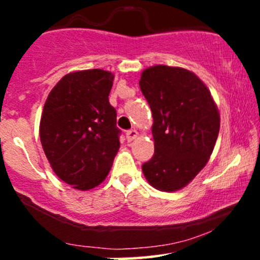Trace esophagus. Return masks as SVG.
I'll use <instances>...</instances> for the list:
<instances>
[{
  "label": "esophagus",
  "instance_id": "esophagus-1",
  "mask_svg": "<svg viewBox=\"0 0 260 260\" xmlns=\"http://www.w3.org/2000/svg\"><path fill=\"white\" fill-rule=\"evenodd\" d=\"M137 137H138V132H137L136 129H129V131H127L126 138H127L128 142H132V140L136 139Z\"/></svg>",
  "mask_w": 260,
  "mask_h": 260
}]
</instances>
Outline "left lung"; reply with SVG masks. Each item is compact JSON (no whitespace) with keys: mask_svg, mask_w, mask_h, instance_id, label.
Here are the masks:
<instances>
[{"mask_svg":"<svg viewBox=\"0 0 260 260\" xmlns=\"http://www.w3.org/2000/svg\"><path fill=\"white\" fill-rule=\"evenodd\" d=\"M139 86L153 112L155 142L143 174L156 189L178 190L207 165L219 136V110L204 83L184 68L149 67Z\"/></svg>","mask_w":260,"mask_h":260,"instance_id":"obj_1","label":"left lung"}]
</instances>
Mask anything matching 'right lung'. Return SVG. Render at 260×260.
<instances>
[{
	"mask_svg": "<svg viewBox=\"0 0 260 260\" xmlns=\"http://www.w3.org/2000/svg\"><path fill=\"white\" fill-rule=\"evenodd\" d=\"M113 74H66L50 91L40 120L41 145L56 175L80 190L99 186L120 149L121 129L109 94Z\"/></svg>",
	"mask_w": 260,
	"mask_h": 260,
	"instance_id": "add662e5",
	"label": "right lung"
}]
</instances>
